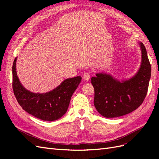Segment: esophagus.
<instances>
[{
  "mask_svg": "<svg viewBox=\"0 0 159 159\" xmlns=\"http://www.w3.org/2000/svg\"><path fill=\"white\" fill-rule=\"evenodd\" d=\"M83 79L85 81H88L90 79V74L88 72H85L83 75Z\"/></svg>",
  "mask_w": 159,
  "mask_h": 159,
  "instance_id": "34e87169",
  "label": "esophagus"
}]
</instances>
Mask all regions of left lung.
Masks as SVG:
<instances>
[{"label":"left lung","mask_w":159,"mask_h":159,"mask_svg":"<svg viewBox=\"0 0 159 159\" xmlns=\"http://www.w3.org/2000/svg\"><path fill=\"white\" fill-rule=\"evenodd\" d=\"M138 44L141 51V63L131 78L120 81L103 72L91 78L95 107L105 117H117L130 113L140 106L146 97L151 66L145 46L142 42Z\"/></svg>","instance_id":"1"}]
</instances>
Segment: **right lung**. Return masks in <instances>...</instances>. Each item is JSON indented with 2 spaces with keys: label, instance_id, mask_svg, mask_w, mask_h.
Here are the masks:
<instances>
[{
  "label": "right lung",
  "instance_id": "1",
  "mask_svg": "<svg viewBox=\"0 0 159 159\" xmlns=\"http://www.w3.org/2000/svg\"><path fill=\"white\" fill-rule=\"evenodd\" d=\"M16 57L12 65V88L18 103L27 113L43 121H53L66 113L74 92L81 77L66 79L53 90L46 93H34L26 89L17 75Z\"/></svg>",
  "mask_w": 159,
  "mask_h": 159
}]
</instances>
